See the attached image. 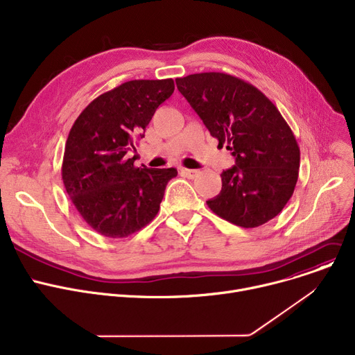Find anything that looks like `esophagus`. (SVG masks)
I'll list each match as a JSON object with an SVG mask.
<instances>
[{
  "label": "esophagus",
  "instance_id": "obj_1",
  "mask_svg": "<svg viewBox=\"0 0 355 355\" xmlns=\"http://www.w3.org/2000/svg\"><path fill=\"white\" fill-rule=\"evenodd\" d=\"M181 175L187 177V178H196L198 175L197 170H188V168H182L181 170Z\"/></svg>",
  "mask_w": 355,
  "mask_h": 355
}]
</instances>
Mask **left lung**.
Listing matches in <instances>:
<instances>
[{"mask_svg":"<svg viewBox=\"0 0 355 355\" xmlns=\"http://www.w3.org/2000/svg\"><path fill=\"white\" fill-rule=\"evenodd\" d=\"M175 83L218 146L225 143L235 158L221 173L220 194L207 205L243 228L272 220L298 180L300 148L287 121L261 91L234 76L200 73Z\"/></svg>","mask_w":355,"mask_h":355,"instance_id":"obj_1","label":"left lung"}]
</instances>
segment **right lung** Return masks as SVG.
<instances>
[{"instance_id":"1","label":"right lung","mask_w":355,"mask_h":355,"mask_svg":"<svg viewBox=\"0 0 355 355\" xmlns=\"http://www.w3.org/2000/svg\"><path fill=\"white\" fill-rule=\"evenodd\" d=\"M174 81L132 80L101 94L78 115L67 138L62 181L84 221L110 239H125L150 224L175 168H138L134 143Z\"/></svg>"}]
</instances>
